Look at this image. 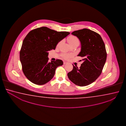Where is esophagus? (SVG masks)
I'll list each match as a JSON object with an SVG mask.
<instances>
[{"label":"esophagus","mask_w":126,"mask_h":126,"mask_svg":"<svg viewBox=\"0 0 126 126\" xmlns=\"http://www.w3.org/2000/svg\"><path fill=\"white\" fill-rule=\"evenodd\" d=\"M67 62H63V64H64V65H65V64H67Z\"/></svg>","instance_id":"esophagus-1"}]
</instances>
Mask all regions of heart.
Wrapping results in <instances>:
<instances>
[{
  "mask_svg": "<svg viewBox=\"0 0 126 126\" xmlns=\"http://www.w3.org/2000/svg\"><path fill=\"white\" fill-rule=\"evenodd\" d=\"M68 42L69 44L70 45V46L72 45H74L76 43H79V40L78 38H77L76 36H71L69 37L68 38ZM60 42H59L57 46H59L60 44ZM63 57L66 59H67L69 58L70 57V55L68 54H64L63 55Z\"/></svg>",
  "mask_w": 126,
  "mask_h": 126,
  "instance_id": "1",
  "label": "heart"
}]
</instances>
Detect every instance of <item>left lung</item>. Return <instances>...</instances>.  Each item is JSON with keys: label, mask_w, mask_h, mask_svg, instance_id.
Returning a JSON list of instances; mask_svg holds the SVG:
<instances>
[{"label": "left lung", "mask_w": 126, "mask_h": 126, "mask_svg": "<svg viewBox=\"0 0 126 126\" xmlns=\"http://www.w3.org/2000/svg\"><path fill=\"white\" fill-rule=\"evenodd\" d=\"M71 34L81 42V51L78 56L83 58L80 68L73 65L67 74L73 83L85 86L94 82L100 75L107 58L105 44L99 34L87 29L75 31Z\"/></svg>", "instance_id": "left-lung-1"}]
</instances>
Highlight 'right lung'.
I'll list each match as a JSON object with an SVG mask.
<instances>
[{
    "label": "right lung",
    "mask_w": 126,
    "mask_h": 126,
    "mask_svg": "<svg viewBox=\"0 0 126 126\" xmlns=\"http://www.w3.org/2000/svg\"><path fill=\"white\" fill-rule=\"evenodd\" d=\"M68 32H57L41 27L29 32L23 41L20 60L24 74L27 79L36 85H44L51 80L58 66L63 61L48 62V51L56 49L59 42L67 36Z\"/></svg>",
    "instance_id": "obj_1"
}]
</instances>
